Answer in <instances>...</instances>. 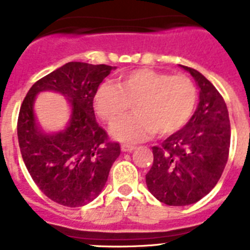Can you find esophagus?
Masks as SVG:
<instances>
[{
	"instance_id": "obj_1",
	"label": "esophagus",
	"mask_w": 250,
	"mask_h": 250,
	"mask_svg": "<svg viewBox=\"0 0 250 250\" xmlns=\"http://www.w3.org/2000/svg\"><path fill=\"white\" fill-rule=\"evenodd\" d=\"M135 149V146H132V145H121V151L127 152V151H132V150Z\"/></svg>"
}]
</instances>
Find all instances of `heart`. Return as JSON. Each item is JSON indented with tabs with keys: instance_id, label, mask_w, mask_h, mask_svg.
Listing matches in <instances>:
<instances>
[{
	"instance_id": "heart-1",
	"label": "heart",
	"mask_w": 250,
	"mask_h": 250,
	"mask_svg": "<svg viewBox=\"0 0 250 250\" xmlns=\"http://www.w3.org/2000/svg\"><path fill=\"white\" fill-rule=\"evenodd\" d=\"M196 89L185 75H169L151 68L123 74L118 83H105L95 95V109L104 121L114 125L131 107L135 114L114 127L115 138L129 143L147 139L155 132L167 136L190 119Z\"/></svg>"
}]
</instances>
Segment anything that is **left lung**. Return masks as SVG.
Listing matches in <instances>:
<instances>
[{
  "label": "left lung",
  "instance_id": "left-lung-1",
  "mask_svg": "<svg viewBox=\"0 0 250 250\" xmlns=\"http://www.w3.org/2000/svg\"><path fill=\"white\" fill-rule=\"evenodd\" d=\"M199 86V105L189 123L159 146L146 174L150 193L167 205L183 207L204 198L219 182L230 147L225 101L199 71L183 66Z\"/></svg>",
  "mask_w": 250,
  "mask_h": 250
}]
</instances>
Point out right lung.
<instances>
[{"mask_svg": "<svg viewBox=\"0 0 250 250\" xmlns=\"http://www.w3.org/2000/svg\"><path fill=\"white\" fill-rule=\"evenodd\" d=\"M111 66L68 62L32 85L21 105L17 136L25 165L35 184L47 198L65 207H83L105 187L110 167L120 155L96 123L94 98ZM54 89L70 99L72 120L63 132L45 136L34 123V96Z\"/></svg>", "mask_w": 250, "mask_h": 250, "instance_id": "add662e5", "label": "right lung"}]
</instances>
